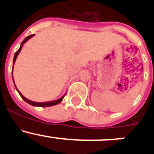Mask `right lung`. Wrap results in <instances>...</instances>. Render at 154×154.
<instances>
[{
    "label": "right lung",
    "mask_w": 154,
    "mask_h": 154,
    "mask_svg": "<svg viewBox=\"0 0 154 154\" xmlns=\"http://www.w3.org/2000/svg\"><path fill=\"white\" fill-rule=\"evenodd\" d=\"M33 35H34V34H32V35H28V36L26 37V38H24V40H23V42H21V46H20L19 49H18V51H17L16 52H15V56H14L13 63H12V65H13V66H14V64H15V60H16L17 57H18V54H19L20 51H21V49H22V47H23V45H24V43H25L26 42H27V41H28V40L29 39V38H32V37L33 36ZM12 70H13V67H12ZM12 80H13V82H14L13 76H12ZM14 83H15V82H14ZM15 88H16V90H17V91H18V94H20V96H21V98H22L23 100H24V101L27 102V103H29V104L32 105V106H34L48 107V106H54V105H57V104H58V103H60V102H61L62 100H63V99L64 98L65 95H66V94H65L63 96V97H60V99H58V100H52V101H48V102H34V101H32V100H28V99L26 98L25 97H24V96H23L22 94H21V92H20L19 91H18V88H16V86H15Z\"/></svg>",
    "instance_id": "1"
}]
</instances>
